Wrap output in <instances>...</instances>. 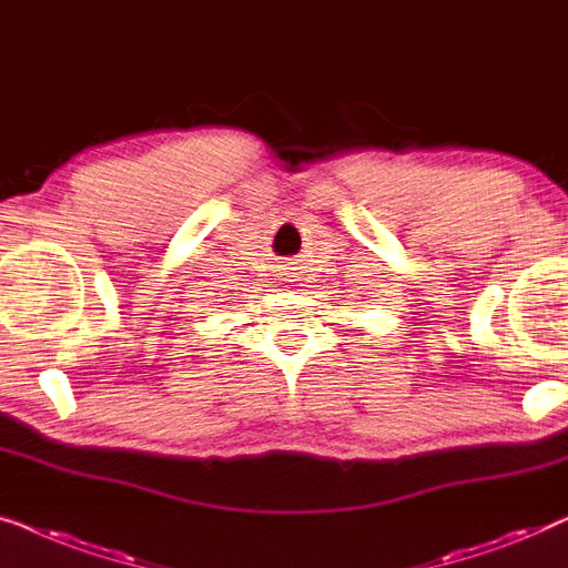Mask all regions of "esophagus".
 <instances>
[{"mask_svg":"<svg viewBox=\"0 0 568 568\" xmlns=\"http://www.w3.org/2000/svg\"><path fill=\"white\" fill-rule=\"evenodd\" d=\"M291 265H298V262H291ZM291 265H287L285 270H295V267H291ZM285 275H291V273H285ZM291 277H295V275H291Z\"/></svg>","mask_w":568,"mask_h":568,"instance_id":"obj_1","label":"esophagus"}]
</instances>
